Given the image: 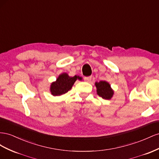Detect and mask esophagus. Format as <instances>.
Listing matches in <instances>:
<instances>
[{"instance_id":"1","label":"esophagus","mask_w":159,"mask_h":159,"mask_svg":"<svg viewBox=\"0 0 159 159\" xmlns=\"http://www.w3.org/2000/svg\"><path fill=\"white\" fill-rule=\"evenodd\" d=\"M91 79H92L91 76H87V77H84V81H86L87 83H90V81H91Z\"/></svg>"}]
</instances>
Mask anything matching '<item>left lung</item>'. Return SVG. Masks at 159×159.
<instances>
[{"label": "left lung", "mask_w": 159, "mask_h": 159, "mask_svg": "<svg viewBox=\"0 0 159 159\" xmlns=\"http://www.w3.org/2000/svg\"><path fill=\"white\" fill-rule=\"evenodd\" d=\"M97 93L98 96L104 99L110 100L114 94V90L111 87V84L106 80H101L95 83Z\"/></svg>", "instance_id": "8db88e82"}]
</instances>
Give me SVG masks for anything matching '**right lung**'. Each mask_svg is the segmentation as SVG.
<instances>
[{
  "label": "right lung",
  "mask_w": 159,
  "mask_h": 159,
  "mask_svg": "<svg viewBox=\"0 0 159 159\" xmlns=\"http://www.w3.org/2000/svg\"><path fill=\"white\" fill-rule=\"evenodd\" d=\"M82 79V77L79 76H70L66 72H63L58 76L56 81L51 83L50 91L54 97L61 96L71 89L76 80H81Z\"/></svg>",
  "instance_id": "1"
}]
</instances>
